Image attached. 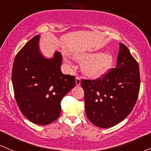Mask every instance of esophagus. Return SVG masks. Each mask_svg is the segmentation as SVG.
<instances>
[{"instance_id":"34e87169","label":"esophagus","mask_w":151,"mask_h":151,"mask_svg":"<svg viewBox=\"0 0 151 151\" xmlns=\"http://www.w3.org/2000/svg\"><path fill=\"white\" fill-rule=\"evenodd\" d=\"M81 78L78 77V76H77V77L76 78V84L77 86H80L81 85Z\"/></svg>"}]
</instances>
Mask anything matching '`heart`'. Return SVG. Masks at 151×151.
Listing matches in <instances>:
<instances>
[{
    "label": "heart",
    "mask_w": 151,
    "mask_h": 151,
    "mask_svg": "<svg viewBox=\"0 0 151 151\" xmlns=\"http://www.w3.org/2000/svg\"><path fill=\"white\" fill-rule=\"evenodd\" d=\"M73 59L83 63L82 70L90 78L101 77L111 68L113 57L111 53H78L73 55Z\"/></svg>",
    "instance_id": "obj_1"
}]
</instances>
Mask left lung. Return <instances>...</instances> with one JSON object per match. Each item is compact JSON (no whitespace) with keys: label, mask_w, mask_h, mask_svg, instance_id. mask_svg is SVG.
<instances>
[{"label":"left lung","mask_w":151,"mask_h":151,"mask_svg":"<svg viewBox=\"0 0 151 151\" xmlns=\"http://www.w3.org/2000/svg\"><path fill=\"white\" fill-rule=\"evenodd\" d=\"M81 87L89 120L96 127H113L127 118L138 99V63L127 46L120 42L115 68L95 80L83 79Z\"/></svg>","instance_id":"obj_1"}]
</instances>
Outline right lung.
I'll return each instance as SVG.
<instances>
[{"instance_id":"1","label":"right lung","mask_w":151,"mask_h":151,"mask_svg":"<svg viewBox=\"0 0 151 151\" xmlns=\"http://www.w3.org/2000/svg\"><path fill=\"white\" fill-rule=\"evenodd\" d=\"M40 36L32 38L17 54L12 70L15 100L24 116L46 125L58 118L62 99L76 85L75 77L61 71L62 55L46 59L39 51Z\"/></svg>"}]
</instances>
